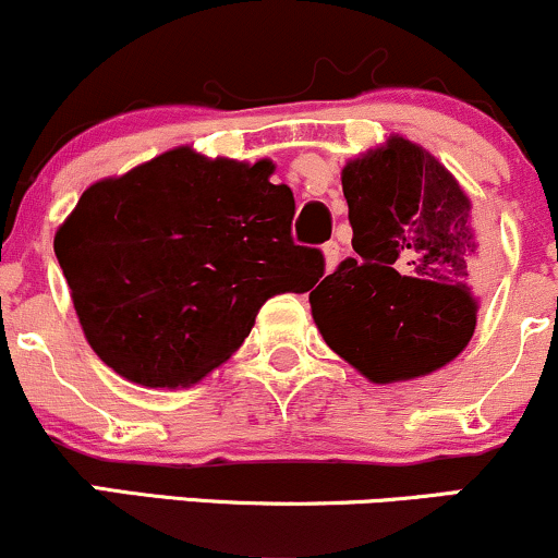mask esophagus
Returning a JSON list of instances; mask_svg holds the SVG:
<instances>
[{
    "mask_svg": "<svg viewBox=\"0 0 558 558\" xmlns=\"http://www.w3.org/2000/svg\"><path fill=\"white\" fill-rule=\"evenodd\" d=\"M323 254H325V270H336L338 267V259H341V246H338L336 241H328L323 246Z\"/></svg>",
    "mask_w": 558,
    "mask_h": 558,
    "instance_id": "34e87169",
    "label": "esophagus"
}]
</instances>
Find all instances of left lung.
Returning <instances> with one entry per match:
<instances>
[{
  "instance_id": "obj_1",
  "label": "left lung",
  "mask_w": 558,
  "mask_h": 558,
  "mask_svg": "<svg viewBox=\"0 0 558 558\" xmlns=\"http://www.w3.org/2000/svg\"><path fill=\"white\" fill-rule=\"evenodd\" d=\"M356 257L310 293L325 343L373 383L409 380L470 343L490 267L483 220L453 175L393 136L343 168Z\"/></svg>"
}]
</instances>
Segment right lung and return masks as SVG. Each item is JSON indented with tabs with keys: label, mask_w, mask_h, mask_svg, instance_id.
I'll use <instances>...</instances> for the list:
<instances>
[{
	"label": "right lung",
	"mask_w": 558,
	"mask_h": 558,
	"mask_svg": "<svg viewBox=\"0 0 558 558\" xmlns=\"http://www.w3.org/2000/svg\"><path fill=\"white\" fill-rule=\"evenodd\" d=\"M272 170L172 149L83 191L54 254L101 362L141 386H189L239 351L267 299L323 278Z\"/></svg>",
	"instance_id": "right-lung-1"
}]
</instances>
